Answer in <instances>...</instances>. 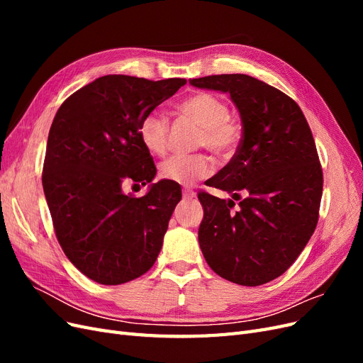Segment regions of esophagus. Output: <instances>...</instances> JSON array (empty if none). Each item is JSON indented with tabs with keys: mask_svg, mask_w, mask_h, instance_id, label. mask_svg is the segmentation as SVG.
Masks as SVG:
<instances>
[{
	"mask_svg": "<svg viewBox=\"0 0 363 363\" xmlns=\"http://www.w3.org/2000/svg\"><path fill=\"white\" fill-rule=\"evenodd\" d=\"M183 199H184V200H192V199H195V192H194V189H191V188H184V189H183Z\"/></svg>",
	"mask_w": 363,
	"mask_h": 363,
	"instance_id": "34e87169",
	"label": "esophagus"
}]
</instances>
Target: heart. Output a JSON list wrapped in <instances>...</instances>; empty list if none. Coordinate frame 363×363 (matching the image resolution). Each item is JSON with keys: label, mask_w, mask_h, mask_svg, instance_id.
Here are the masks:
<instances>
[{"label": "heart", "mask_w": 363, "mask_h": 363, "mask_svg": "<svg viewBox=\"0 0 363 363\" xmlns=\"http://www.w3.org/2000/svg\"><path fill=\"white\" fill-rule=\"evenodd\" d=\"M180 111L201 127L199 145L218 156H230L238 148L242 128L228 116L227 103L215 94L199 92L180 103ZM169 124L167 116L157 112L144 115L139 123V139L144 148L155 156H163L168 148ZM213 171V162L207 155H175L160 164V175L168 182L189 186Z\"/></svg>", "instance_id": "heart-1"}]
</instances>
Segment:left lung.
I'll use <instances>...</instances> for the list:
<instances>
[{"mask_svg": "<svg viewBox=\"0 0 363 363\" xmlns=\"http://www.w3.org/2000/svg\"><path fill=\"white\" fill-rule=\"evenodd\" d=\"M189 83L230 94L242 123L236 155L208 182L232 199L199 194L200 248L218 276L259 286L281 276L315 232L323 169L311 127L292 98L255 77L221 74Z\"/></svg>", "mask_w": 363, "mask_h": 363, "instance_id": "8db88e82", "label": "left lung"}]
</instances>
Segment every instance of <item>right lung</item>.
I'll return each instance as SVG.
<instances>
[{
    "label": "right lung",
    "instance_id": "add662e5",
    "mask_svg": "<svg viewBox=\"0 0 363 363\" xmlns=\"http://www.w3.org/2000/svg\"><path fill=\"white\" fill-rule=\"evenodd\" d=\"M183 84L184 79L104 75L67 98L54 116L43 192L63 252L96 283L135 280L159 256L180 186L152 183L140 199L125 196L122 186L156 177L139 123Z\"/></svg>",
    "mask_w": 363,
    "mask_h": 363
}]
</instances>
